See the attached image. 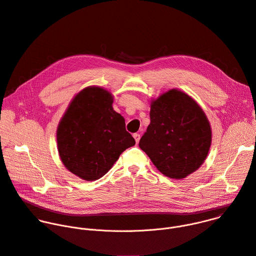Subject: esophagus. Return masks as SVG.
<instances>
[{
  "label": "esophagus",
  "instance_id": "1",
  "mask_svg": "<svg viewBox=\"0 0 256 256\" xmlns=\"http://www.w3.org/2000/svg\"><path fill=\"white\" fill-rule=\"evenodd\" d=\"M134 140H136V142L138 144V140H140V134H134Z\"/></svg>",
  "mask_w": 256,
  "mask_h": 256
}]
</instances>
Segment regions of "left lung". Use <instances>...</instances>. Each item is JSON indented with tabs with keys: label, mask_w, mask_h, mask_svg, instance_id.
<instances>
[{
	"label": "left lung",
	"mask_w": 256,
	"mask_h": 256,
	"mask_svg": "<svg viewBox=\"0 0 256 256\" xmlns=\"http://www.w3.org/2000/svg\"><path fill=\"white\" fill-rule=\"evenodd\" d=\"M151 122L140 148L165 176L182 179L200 167L208 156L212 130L200 105L172 89L152 101Z\"/></svg>",
	"instance_id": "left-lung-1"
}]
</instances>
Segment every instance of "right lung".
<instances>
[{"label":"right lung","mask_w":256,"mask_h":256,"mask_svg":"<svg viewBox=\"0 0 256 256\" xmlns=\"http://www.w3.org/2000/svg\"><path fill=\"white\" fill-rule=\"evenodd\" d=\"M112 102L108 91L88 87L72 99L58 124L56 140L62 162L84 180L105 175L120 154L136 144Z\"/></svg>","instance_id":"obj_1"}]
</instances>
